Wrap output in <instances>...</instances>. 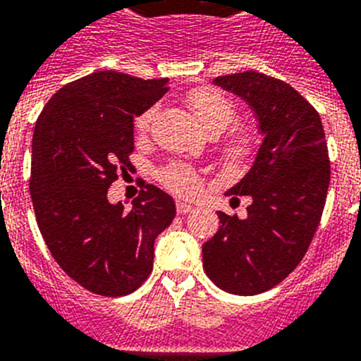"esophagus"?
I'll list each match as a JSON object with an SVG mask.
<instances>
[{
    "label": "esophagus",
    "mask_w": 361,
    "mask_h": 361,
    "mask_svg": "<svg viewBox=\"0 0 361 361\" xmlns=\"http://www.w3.org/2000/svg\"><path fill=\"white\" fill-rule=\"evenodd\" d=\"M176 211H178V214H187V212L194 211V207L190 205V203L181 202V200H178V202H176Z\"/></svg>",
    "instance_id": "esophagus-1"
}]
</instances>
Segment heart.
Here are the masks:
<instances>
[{
  "label": "heart",
  "instance_id": "obj_1",
  "mask_svg": "<svg viewBox=\"0 0 361 361\" xmlns=\"http://www.w3.org/2000/svg\"><path fill=\"white\" fill-rule=\"evenodd\" d=\"M187 103H189L190 111L194 112L196 120L200 121L207 133H224L236 120V106L225 94L218 92L212 89H196L189 92L187 96ZM156 109H147L142 114L137 116L134 121L137 134H147L149 133L150 125L154 121ZM250 137L249 133H236L231 140L227 142V150L231 154H243L250 147ZM161 181L165 187L183 196H192L198 192L200 181L198 176L190 171L189 167L183 165H171L161 172Z\"/></svg>",
  "mask_w": 361,
  "mask_h": 361
}]
</instances>
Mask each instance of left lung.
Here are the masks:
<instances>
[{
  "label": "left lung",
  "mask_w": 361,
  "mask_h": 361,
  "mask_svg": "<svg viewBox=\"0 0 361 361\" xmlns=\"http://www.w3.org/2000/svg\"><path fill=\"white\" fill-rule=\"evenodd\" d=\"M214 85L249 103L263 142L227 192L250 196L247 216L218 212L221 227L203 243V269L225 293L252 296L285 280L311 245L331 180L327 143L316 109L289 83L247 71Z\"/></svg>",
  "instance_id": "left-lung-1"
}]
</instances>
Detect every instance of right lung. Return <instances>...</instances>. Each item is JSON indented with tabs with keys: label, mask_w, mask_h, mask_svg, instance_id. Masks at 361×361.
Masks as SVG:
<instances>
[{
	"label": "right lung",
	"mask_w": 361,
	"mask_h": 361,
	"mask_svg": "<svg viewBox=\"0 0 361 361\" xmlns=\"http://www.w3.org/2000/svg\"><path fill=\"white\" fill-rule=\"evenodd\" d=\"M167 78L92 72L61 87L36 121L30 198L52 258L102 296L136 290L152 271L154 240L176 216L167 192L145 185L125 209L109 187L130 167L134 118L167 92Z\"/></svg>",
	"instance_id": "right-lung-1"
}]
</instances>
